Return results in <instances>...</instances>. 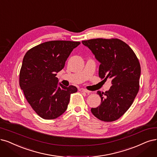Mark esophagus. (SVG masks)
<instances>
[{
	"instance_id": "1",
	"label": "esophagus",
	"mask_w": 157,
	"mask_h": 157,
	"mask_svg": "<svg viewBox=\"0 0 157 157\" xmlns=\"http://www.w3.org/2000/svg\"><path fill=\"white\" fill-rule=\"evenodd\" d=\"M79 91H81V92H84V93H86V94H90L91 92L90 91L87 90H86V89H84V88H80Z\"/></svg>"
}]
</instances>
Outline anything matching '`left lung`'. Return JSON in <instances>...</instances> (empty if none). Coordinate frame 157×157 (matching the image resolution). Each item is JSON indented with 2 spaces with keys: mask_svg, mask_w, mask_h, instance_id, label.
I'll return each instance as SVG.
<instances>
[{
  "mask_svg": "<svg viewBox=\"0 0 157 157\" xmlns=\"http://www.w3.org/2000/svg\"><path fill=\"white\" fill-rule=\"evenodd\" d=\"M82 43L100 63L99 77L112 80L109 91H97L101 102L91 109V113L101 121L117 120L130 108L138 92L141 73L138 59L131 48L119 39L97 38Z\"/></svg>",
  "mask_w": 157,
  "mask_h": 157,
  "instance_id": "obj_1",
  "label": "left lung"
}]
</instances>
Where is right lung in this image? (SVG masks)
Returning a JSON list of instances; mask_svg holds the SVG:
<instances>
[{"label": "right lung", "instance_id": "right-lung-1", "mask_svg": "<svg viewBox=\"0 0 157 157\" xmlns=\"http://www.w3.org/2000/svg\"><path fill=\"white\" fill-rule=\"evenodd\" d=\"M78 41H50L28 51L19 73V86L29 103L41 117L53 120L66 112L70 95L77 92L74 86L58 83L56 73Z\"/></svg>", "mask_w": 157, "mask_h": 157}]
</instances>
